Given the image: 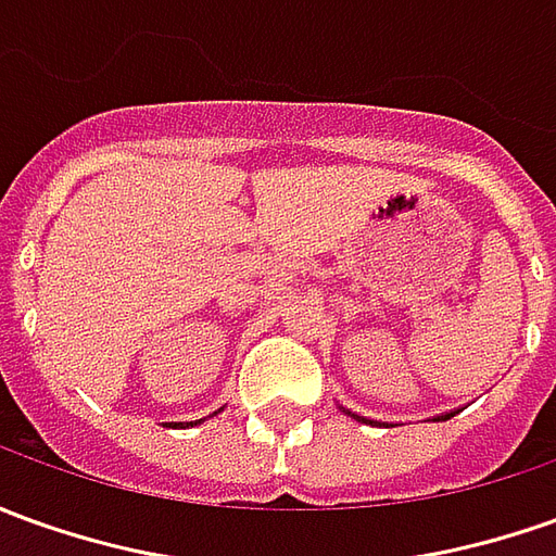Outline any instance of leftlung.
I'll return each instance as SVG.
<instances>
[{
    "instance_id": "obj_1",
    "label": "left lung",
    "mask_w": 556,
    "mask_h": 556,
    "mask_svg": "<svg viewBox=\"0 0 556 556\" xmlns=\"http://www.w3.org/2000/svg\"><path fill=\"white\" fill-rule=\"evenodd\" d=\"M344 415L354 417V420H359V424H372V427H393V424H381V420H372V417H363L357 415V412H351V408H344V405H339ZM454 415H460V408H451V412H442V415H435L432 420H451Z\"/></svg>"
}]
</instances>
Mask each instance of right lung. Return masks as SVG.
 <instances>
[{
    "mask_svg": "<svg viewBox=\"0 0 556 556\" xmlns=\"http://www.w3.org/2000/svg\"><path fill=\"white\" fill-rule=\"evenodd\" d=\"M220 412H224V408H217V412H214V415H220ZM214 415H208V417H214ZM202 420H205V417H202ZM202 420H197V424H202ZM187 427H193V420H190V424H187Z\"/></svg>",
    "mask_w": 556,
    "mask_h": 556,
    "instance_id": "obj_1",
    "label": "right lung"
}]
</instances>
